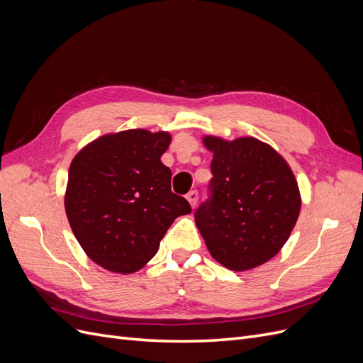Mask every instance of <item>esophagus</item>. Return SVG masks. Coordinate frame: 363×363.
Segmentation results:
<instances>
[{"label":"esophagus","instance_id":"34e87169","mask_svg":"<svg viewBox=\"0 0 363 363\" xmlns=\"http://www.w3.org/2000/svg\"><path fill=\"white\" fill-rule=\"evenodd\" d=\"M186 199H188V201L191 203V206L192 207H195V204H196V201H199V191H191V192H188V195H186Z\"/></svg>","mask_w":363,"mask_h":363}]
</instances>
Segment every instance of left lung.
Returning a JSON list of instances; mask_svg holds the SVG:
<instances>
[{
  "label": "left lung",
  "instance_id": "obj_1",
  "mask_svg": "<svg viewBox=\"0 0 363 363\" xmlns=\"http://www.w3.org/2000/svg\"><path fill=\"white\" fill-rule=\"evenodd\" d=\"M213 151L208 196L195 223L215 260L232 271L256 268L286 242L300 213L298 184L276 150L255 138H204Z\"/></svg>",
  "mask_w": 363,
  "mask_h": 363
}]
</instances>
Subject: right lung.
Segmentation results:
<instances>
[{
	"mask_svg": "<svg viewBox=\"0 0 363 363\" xmlns=\"http://www.w3.org/2000/svg\"><path fill=\"white\" fill-rule=\"evenodd\" d=\"M169 142L164 131L125 130L94 140L71 162L65 208L77 240L100 267L140 269L174 219L191 213L160 162Z\"/></svg>",
	"mask_w": 363,
	"mask_h": 363,
	"instance_id": "obj_1",
	"label": "right lung"
}]
</instances>
